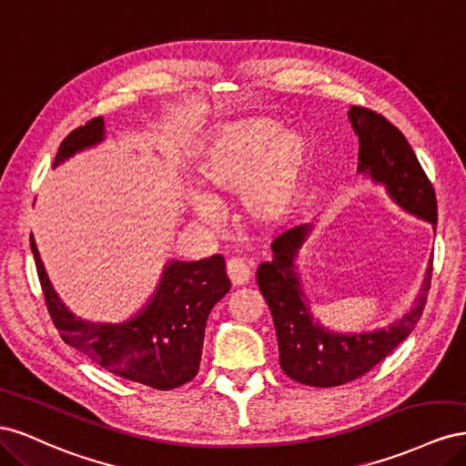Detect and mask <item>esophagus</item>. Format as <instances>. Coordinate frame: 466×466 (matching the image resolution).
<instances>
[{
  "instance_id": "1",
  "label": "esophagus",
  "mask_w": 466,
  "mask_h": 466,
  "mask_svg": "<svg viewBox=\"0 0 466 466\" xmlns=\"http://www.w3.org/2000/svg\"><path fill=\"white\" fill-rule=\"evenodd\" d=\"M228 276H229L233 286H245V284H248V279L252 276L250 264L245 258L233 257L231 260H228Z\"/></svg>"
}]
</instances>
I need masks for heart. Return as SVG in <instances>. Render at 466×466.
Listing matches in <instances>:
<instances>
[{
  "label": "heart",
  "instance_id": "b5f03b06",
  "mask_svg": "<svg viewBox=\"0 0 466 466\" xmlns=\"http://www.w3.org/2000/svg\"><path fill=\"white\" fill-rule=\"evenodd\" d=\"M309 165L311 142L299 130H284L281 122L266 116L223 124L198 155V180L209 196H194L196 214L216 223L221 216L216 198L241 192L252 221L276 225L298 204Z\"/></svg>",
  "mask_w": 466,
  "mask_h": 466
}]
</instances>
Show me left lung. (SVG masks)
Instances as JSON below:
<instances>
[{"label":"left lung","instance_id":"1","mask_svg":"<svg viewBox=\"0 0 466 466\" xmlns=\"http://www.w3.org/2000/svg\"><path fill=\"white\" fill-rule=\"evenodd\" d=\"M348 118L360 137L358 173L383 185L402 209L435 225V190L402 132L363 106H350ZM311 231L313 223H305L281 233L272 243V260L258 266L257 281L270 307L284 373L303 385L336 387L373 370L414 330L428 301L433 258L420 295L402 319L371 332H332L313 319L295 272V257Z\"/></svg>","mask_w":466,"mask_h":466}]
</instances>
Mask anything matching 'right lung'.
Masks as SVG:
<instances>
[{
    "mask_svg": "<svg viewBox=\"0 0 466 466\" xmlns=\"http://www.w3.org/2000/svg\"><path fill=\"white\" fill-rule=\"evenodd\" d=\"M103 139V118L79 126L62 142L54 168ZM31 250L48 313L66 344L83 351L108 373L157 390L177 389L196 377L208 315L231 289L221 255L196 262H168L157 289L142 311L124 322H91L76 317L60 301L38 257L33 235Z\"/></svg>",
    "mask_w": 466,
    "mask_h": 466,
    "instance_id": "obj_1",
    "label": "right lung"
}]
</instances>
